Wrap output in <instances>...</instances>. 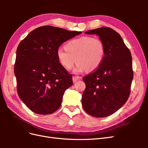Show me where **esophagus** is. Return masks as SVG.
<instances>
[{"instance_id":"esophagus-1","label":"esophagus","mask_w":148,"mask_h":148,"mask_svg":"<svg viewBox=\"0 0 148 148\" xmlns=\"http://www.w3.org/2000/svg\"><path fill=\"white\" fill-rule=\"evenodd\" d=\"M80 79H81V77H78V76H73V83H76L78 81V80H79Z\"/></svg>"}]
</instances>
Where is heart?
Wrapping results in <instances>:
<instances>
[{"label": "heart", "instance_id": "b5f03b06", "mask_svg": "<svg viewBox=\"0 0 148 148\" xmlns=\"http://www.w3.org/2000/svg\"><path fill=\"white\" fill-rule=\"evenodd\" d=\"M105 44L102 39L83 36L71 40L66 48L60 47L57 51L58 59L67 70L73 68L76 61V72L92 71L99 67L104 59Z\"/></svg>", "mask_w": 148, "mask_h": 148}]
</instances>
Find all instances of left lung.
Instances as JSON below:
<instances>
[{
	"label": "left lung",
	"instance_id": "left-lung-1",
	"mask_svg": "<svg viewBox=\"0 0 148 148\" xmlns=\"http://www.w3.org/2000/svg\"><path fill=\"white\" fill-rule=\"evenodd\" d=\"M85 33L99 36L106 52L101 65L83 78L86 88L82 106L93 117H107L118 110L130 94L133 78L131 52L120 35L110 28L101 27Z\"/></svg>",
	"mask_w": 148,
	"mask_h": 148
}]
</instances>
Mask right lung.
I'll return each mask as SVG.
<instances>
[{
  "label": "right lung",
  "mask_w": 148,
  "mask_h": 148,
  "mask_svg": "<svg viewBox=\"0 0 148 148\" xmlns=\"http://www.w3.org/2000/svg\"><path fill=\"white\" fill-rule=\"evenodd\" d=\"M81 33L43 26L19 44L14 66L17 92L33 112L51 114L60 107L64 92L73 81L59 62L57 51L62 44Z\"/></svg>",
  "instance_id": "1"
}]
</instances>
